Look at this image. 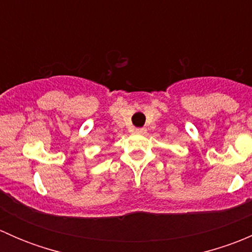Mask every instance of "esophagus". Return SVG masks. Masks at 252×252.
Wrapping results in <instances>:
<instances>
[{
    "instance_id": "esophagus-1",
    "label": "esophagus",
    "mask_w": 252,
    "mask_h": 252,
    "mask_svg": "<svg viewBox=\"0 0 252 252\" xmlns=\"http://www.w3.org/2000/svg\"><path fill=\"white\" fill-rule=\"evenodd\" d=\"M135 133H136V134H145V133H146V129H145V128L135 129Z\"/></svg>"
}]
</instances>
